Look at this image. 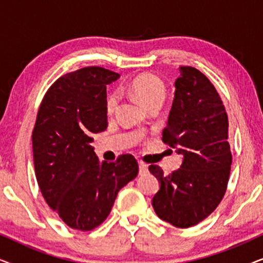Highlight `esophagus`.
<instances>
[{
    "instance_id": "obj_1",
    "label": "esophagus",
    "mask_w": 263,
    "mask_h": 263,
    "mask_svg": "<svg viewBox=\"0 0 263 263\" xmlns=\"http://www.w3.org/2000/svg\"><path fill=\"white\" fill-rule=\"evenodd\" d=\"M147 171H148V166L145 163H142V161H139V174L140 175H146Z\"/></svg>"
}]
</instances>
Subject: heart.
Wrapping results in <instances>:
<instances>
[{
	"instance_id": "heart-1",
	"label": "heart",
	"mask_w": 263,
	"mask_h": 263,
	"mask_svg": "<svg viewBox=\"0 0 263 263\" xmlns=\"http://www.w3.org/2000/svg\"><path fill=\"white\" fill-rule=\"evenodd\" d=\"M127 91L136 97L147 107L161 105L166 96V87L163 80L154 74H140L129 82ZM118 98L115 92L106 97L105 110L107 115H112L117 109Z\"/></svg>"
}]
</instances>
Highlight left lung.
I'll list each match as a JSON object with an SVG mask.
<instances>
[{"label":"left lung","mask_w":263,"mask_h":263,"mask_svg":"<svg viewBox=\"0 0 263 263\" xmlns=\"http://www.w3.org/2000/svg\"><path fill=\"white\" fill-rule=\"evenodd\" d=\"M179 70L161 140L182 154V166L170 175H164L159 165L148 168L160 181L152 200L157 215L176 228L186 229L204 220L221 202L232 154L229 117L214 85L196 68Z\"/></svg>","instance_id":"obj_1"}]
</instances>
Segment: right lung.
Wrapping results in <instances>:
<instances>
[{"mask_svg": "<svg viewBox=\"0 0 263 263\" xmlns=\"http://www.w3.org/2000/svg\"><path fill=\"white\" fill-rule=\"evenodd\" d=\"M118 75L85 67L57 79L32 130L35 178L50 208L71 229L91 231L107 218L120 190L139 174L132 154L99 163L92 134L107 128L106 85Z\"/></svg>", "mask_w": 263, "mask_h": 263, "instance_id": "1", "label": "right lung"}]
</instances>
